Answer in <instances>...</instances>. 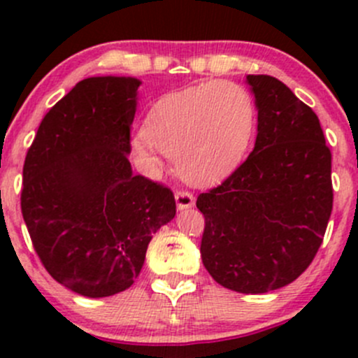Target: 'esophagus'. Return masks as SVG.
<instances>
[{"mask_svg": "<svg viewBox=\"0 0 358 358\" xmlns=\"http://www.w3.org/2000/svg\"><path fill=\"white\" fill-rule=\"evenodd\" d=\"M175 199H176V208L178 209H189L196 204V197L189 192V190H178L175 194Z\"/></svg>", "mask_w": 358, "mask_h": 358, "instance_id": "obj_1", "label": "esophagus"}]
</instances>
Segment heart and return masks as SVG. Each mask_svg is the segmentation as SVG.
Returning a JSON list of instances; mask_svg holds the SVG:
<instances>
[{
    "mask_svg": "<svg viewBox=\"0 0 358 358\" xmlns=\"http://www.w3.org/2000/svg\"><path fill=\"white\" fill-rule=\"evenodd\" d=\"M255 128V103L244 86L208 81L169 93L154 103L131 152L145 168H161V154L190 183H211L236 168Z\"/></svg>",
    "mask_w": 358,
    "mask_h": 358,
    "instance_id": "heart-1",
    "label": "heart"
}]
</instances>
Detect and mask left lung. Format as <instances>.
<instances>
[{
    "mask_svg": "<svg viewBox=\"0 0 358 358\" xmlns=\"http://www.w3.org/2000/svg\"><path fill=\"white\" fill-rule=\"evenodd\" d=\"M258 135L246 161L197 197L209 275L244 294L298 279L315 258L333 211L331 150L317 114L279 79L249 74Z\"/></svg>",
    "mask_w": 358,
    "mask_h": 358,
    "instance_id": "1",
    "label": "left lung"
}]
</instances>
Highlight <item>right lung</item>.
<instances>
[{
    "mask_svg": "<svg viewBox=\"0 0 358 358\" xmlns=\"http://www.w3.org/2000/svg\"><path fill=\"white\" fill-rule=\"evenodd\" d=\"M135 78L79 81L43 117L24 162V222L46 272L106 298L128 289L152 234L176 215L168 187L133 175Z\"/></svg>",
    "mask_w": 358,
    "mask_h": 358,
    "instance_id": "add662e5",
    "label": "right lung"
}]
</instances>
